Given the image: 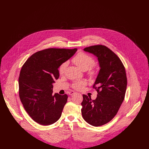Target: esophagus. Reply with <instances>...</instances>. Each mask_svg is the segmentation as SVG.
I'll return each instance as SVG.
<instances>
[{
  "label": "esophagus",
  "instance_id": "obj_1",
  "mask_svg": "<svg viewBox=\"0 0 149 149\" xmlns=\"http://www.w3.org/2000/svg\"><path fill=\"white\" fill-rule=\"evenodd\" d=\"M75 91H70L68 92V94H69V95H73L74 94H75Z\"/></svg>",
  "mask_w": 149,
  "mask_h": 149
}]
</instances>
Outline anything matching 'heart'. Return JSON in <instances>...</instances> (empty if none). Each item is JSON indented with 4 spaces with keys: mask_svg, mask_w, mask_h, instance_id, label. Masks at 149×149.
I'll return each instance as SVG.
<instances>
[{
    "mask_svg": "<svg viewBox=\"0 0 149 149\" xmlns=\"http://www.w3.org/2000/svg\"><path fill=\"white\" fill-rule=\"evenodd\" d=\"M73 62L80 69H81L83 71H86L90 67L93 65V64L94 63V59L90 55L86 53L80 52L74 56V58H73ZM67 65H68V62H65L62 63L61 65L59 67V72L61 74L64 72ZM88 70H89V73L90 74H94V71L91 68H90ZM86 82L84 81H77L73 84V87L75 89L79 90L82 88L83 86H84L85 85H86Z\"/></svg>",
    "mask_w": 149,
    "mask_h": 149,
    "instance_id": "b5f03b06",
    "label": "heart"
}]
</instances>
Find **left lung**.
Masks as SVG:
<instances>
[{"label": "left lung", "instance_id": "8db88e82", "mask_svg": "<svg viewBox=\"0 0 149 149\" xmlns=\"http://www.w3.org/2000/svg\"><path fill=\"white\" fill-rule=\"evenodd\" d=\"M84 51L97 57L100 70L94 84L97 86V97L91 100L83 94L81 113L85 121L98 127L111 121L120 107L127 88L125 70L120 58L107 47L94 45Z\"/></svg>", "mask_w": 149, "mask_h": 149}]
</instances>
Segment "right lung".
<instances>
[{"label":"right lung","instance_id":"add662e5","mask_svg":"<svg viewBox=\"0 0 149 149\" xmlns=\"http://www.w3.org/2000/svg\"><path fill=\"white\" fill-rule=\"evenodd\" d=\"M77 51L44 49L31 55L22 66L19 77V97L26 111L38 124L51 125L61 117L68 95H52L53 84L59 77V67Z\"/></svg>","mask_w":149,"mask_h":149}]
</instances>
